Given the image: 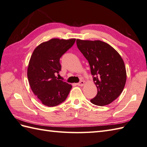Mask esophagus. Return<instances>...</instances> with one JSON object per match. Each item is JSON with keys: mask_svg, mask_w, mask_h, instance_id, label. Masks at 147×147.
I'll return each mask as SVG.
<instances>
[{"mask_svg": "<svg viewBox=\"0 0 147 147\" xmlns=\"http://www.w3.org/2000/svg\"><path fill=\"white\" fill-rule=\"evenodd\" d=\"M84 83H85V82H83V81H82V80H81L80 82L78 83V86H83V85H84Z\"/></svg>", "mask_w": 147, "mask_h": 147, "instance_id": "esophagus-1", "label": "esophagus"}]
</instances>
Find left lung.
Here are the masks:
<instances>
[{
  "mask_svg": "<svg viewBox=\"0 0 147 147\" xmlns=\"http://www.w3.org/2000/svg\"><path fill=\"white\" fill-rule=\"evenodd\" d=\"M80 52L88 61L97 94L92 104H110L119 96L125 86L126 71L121 55L108 43L100 40H76Z\"/></svg>",
  "mask_w": 147,
  "mask_h": 147,
  "instance_id": "8db88e82",
  "label": "left lung"
}]
</instances>
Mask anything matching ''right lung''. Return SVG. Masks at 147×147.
I'll return each mask as SVG.
<instances>
[{"label":"right lung","mask_w":147,"mask_h":147,"mask_svg":"<svg viewBox=\"0 0 147 147\" xmlns=\"http://www.w3.org/2000/svg\"><path fill=\"white\" fill-rule=\"evenodd\" d=\"M76 39L53 38L34 50L28 67V78L33 93L43 105L54 107L63 102L72 86L55 76L61 70L60 58Z\"/></svg>","instance_id":"obj_1"}]
</instances>
